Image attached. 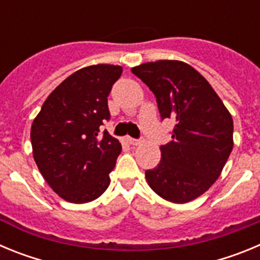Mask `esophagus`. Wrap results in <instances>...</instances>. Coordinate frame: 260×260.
I'll return each instance as SVG.
<instances>
[{
	"instance_id": "1",
	"label": "esophagus",
	"mask_w": 260,
	"mask_h": 260,
	"mask_svg": "<svg viewBox=\"0 0 260 260\" xmlns=\"http://www.w3.org/2000/svg\"><path fill=\"white\" fill-rule=\"evenodd\" d=\"M126 141H127L128 144H132V146H139V144L142 143V141H139V139H134V138L132 137L126 138Z\"/></svg>"
}]
</instances>
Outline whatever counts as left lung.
I'll use <instances>...</instances> for the list:
<instances>
[{
    "mask_svg": "<svg viewBox=\"0 0 260 260\" xmlns=\"http://www.w3.org/2000/svg\"><path fill=\"white\" fill-rule=\"evenodd\" d=\"M153 92L161 119L176 122L161 160L146 171L165 201L187 203L219 178L233 150V119L206 78L182 61L160 59L132 69Z\"/></svg>",
    "mask_w": 260,
    "mask_h": 260,
    "instance_id": "obj_1",
    "label": "left lung"
}]
</instances>
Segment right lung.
<instances>
[{"label": "right lung", "instance_id": "obj_1", "mask_svg": "<svg viewBox=\"0 0 260 260\" xmlns=\"http://www.w3.org/2000/svg\"><path fill=\"white\" fill-rule=\"evenodd\" d=\"M122 74L116 65L75 71L47 98L31 126L34 158L53 191L70 203L99 198L121 153L118 139L100 126L110 118L108 95Z\"/></svg>", "mask_w": 260, "mask_h": 260}]
</instances>
